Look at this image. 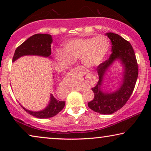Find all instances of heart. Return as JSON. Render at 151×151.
Returning a JSON list of instances; mask_svg holds the SVG:
<instances>
[{"label": "heart", "mask_w": 151, "mask_h": 151, "mask_svg": "<svg viewBox=\"0 0 151 151\" xmlns=\"http://www.w3.org/2000/svg\"><path fill=\"white\" fill-rule=\"evenodd\" d=\"M109 49L108 40L103 36L73 38L65 43L64 50L57 49L55 55L62 63L69 64L80 59L84 67H93L102 63Z\"/></svg>", "instance_id": "heart-1"}]
</instances>
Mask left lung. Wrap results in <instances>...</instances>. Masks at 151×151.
<instances>
[{"label": "left lung", "mask_w": 151, "mask_h": 151, "mask_svg": "<svg viewBox=\"0 0 151 151\" xmlns=\"http://www.w3.org/2000/svg\"><path fill=\"white\" fill-rule=\"evenodd\" d=\"M106 35L111 41L112 53L97 68L99 80L96 86L91 88L94 98L88 103V106L95 112L109 115L120 109L129 100L137 79L138 65L129 42L114 33H106ZM117 59L121 62L124 67L123 83L115 92L105 93L101 89L102 80L109 67Z\"/></svg>", "instance_id": "obj_1"}]
</instances>
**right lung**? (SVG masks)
<instances>
[{"mask_svg":"<svg viewBox=\"0 0 151 151\" xmlns=\"http://www.w3.org/2000/svg\"><path fill=\"white\" fill-rule=\"evenodd\" d=\"M52 41V37L49 34H37L33 35L16 48L12 62L16 61L24 55H29L49 57L51 58V45ZM50 96L49 103L46 108L42 111H32L24 108L22 105L20 106L26 112L37 118H49L60 112L65 104V101L58 100L52 94H51Z\"/></svg>","mask_w":151,"mask_h":151,"instance_id":"obj_1","label":"right lung"}]
</instances>
